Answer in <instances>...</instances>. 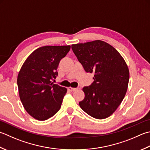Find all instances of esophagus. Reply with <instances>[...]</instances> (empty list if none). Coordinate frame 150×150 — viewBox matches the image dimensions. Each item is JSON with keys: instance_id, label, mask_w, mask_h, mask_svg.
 Segmentation results:
<instances>
[{"instance_id": "obj_1", "label": "esophagus", "mask_w": 150, "mask_h": 150, "mask_svg": "<svg viewBox=\"0 0 150 150\" xmlns=\"http://www.w3.org/2000/svg\"><path fill=\"white\" fill-rule=\"evenodd\" d=\"M78 88H72V87H69L68 88V90L69 91H71V92H74V91L77 90Z\"/></svg>"}]
</instances>
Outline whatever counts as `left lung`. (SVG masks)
<instances>
[{"mask_svg":"<svg viewBox=\"0 0 150 150\" xmlns=\"http://www.w3.org/2000/svg\"><path fill=\"white\" fill-rule=\"evenodd\" d=\"M71 49L85 71L94 73L92 84L83 88L85 97L79 105L93 118H108L127 92L129 80L127 64L121 54L103 41L74 44Z\"/></svg>","mask_w":150,"mask_h":150,"instance_id":"obj_1","label":"left lung"}]
</instances>
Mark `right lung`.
I'll return each mask as SVG.
<instances>
[{
    "instance_id": "obj_1",
    "label": "right lung",
    "mask_w": 150,
    "mask_h": 150,
    "mask_svg": "<svg viewBox=\"0 0 150 150\" xmlns=\"http://www.w3.org/2000/svg\"><path fill=\"white\" fill-rule=\"evenodd\" d=\"M71 46H44L32 52L22 66L17 77L20 99L34 118L43 121L53 116L61 107L67 89L52 80L62 58Z\"/></svg>"
}]
</instances>
